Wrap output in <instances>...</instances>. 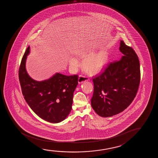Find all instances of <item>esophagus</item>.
<instances>
[{
    "label": "esophagus",
    "mask_w": 158,
    "mask_h": 158,
    "mask_svg": "<svg viewBox=\"0 0 158 158\" xmlns=\"http://www.w3.org/2000/svg\"><path fill=\"white\" fill-rule=\"evenodd\" d=\"M87 80H89V78L86 77L84 76H82V75H80L79 77V79H78V82L79 83H81V82L87 81Z\"/></svg>",
    "instance_id": "34e87169"
}]
</instances>
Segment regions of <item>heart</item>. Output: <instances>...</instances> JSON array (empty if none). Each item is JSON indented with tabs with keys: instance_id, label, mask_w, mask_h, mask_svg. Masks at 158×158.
<instances>
[{
	"instance_id": "heart-1",
	"label": "heart",
	"mask_w": 158,
	"mask_h": 158,
	"mask_svg": "<svg viewBox=\"0 0 158 158\" xmlns=\"http://www.w3.org/2000/svg\"><path fill=\"white\" fill-rule=\"evenodd\" d=\"M90 53L83 52L80 54L82 57L86 56L82 62L84 69L89 73L93 74L102 71L106 65L107 61V52H101L89 56ZM69 65L73 68H77L79 65V62L76 58H72L69 60Z\"/></svg>"
}]
</instances>
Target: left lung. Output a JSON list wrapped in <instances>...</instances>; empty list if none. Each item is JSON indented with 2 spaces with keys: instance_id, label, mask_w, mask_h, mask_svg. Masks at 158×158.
Returning a JSON list of instances; mask_svg holds the SVG:
<instances>
[{
  "instance_id": "1",
  "label": "left lung",
  "mask_w": 158,
  "mask_h": 158,
  "mask_svg": "<svg viewBox=\"0 0 158 158\" xmlns=\"http://www.w3.org/2000/svg\"><path fill=\"white\" fill-rule=\"evenodd\" d=\"M120 60L109 63L93 78L91 105L99 116L112 117L127 108L135 97L140 82V62L133 48L120 41Z\"/></svg>"
}]
</instances>
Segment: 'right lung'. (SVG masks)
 <instances>
[{
	"instance_id": "add662e5",
	"label": "right lung",
	"mask_w": 158,
	"mask_h": 158,
	"mask_svg": "<svg viewBox=\"0 0 158 158\" xmlns=\"http://www.w3.org/2000/svg\"><path fill=\"white\" fill-rule=\"evenodd\" d=\"M28 46L19 69V79L24 99L40 118L52 123L63 121L72 110L74 91L78 76L56 73L48 80L37 81L28 76L25 69Z\"/></svg>"
}]
</instances>
